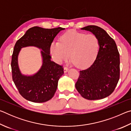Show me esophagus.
<instances>
[{
  "mask_svg": "<svg viewBox=\"0 0 131 131\" xmlns=\"http://www.w3.org/2000/svg\"><path fill=\"white\" fill-rule=\"evenodd\" d=\"M68 70H69V68H67V67H65L63 68V72H64V73H66V72H68Z\"/></svg>",
  "mask_w": 131,
  "mask_h": 131,
  "instance_id": "1",
  "label": "esophagus"
}]
</instances>
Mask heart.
Instances as JSON below:
<instances>
[{
	"label": "heart",
	"instance_id": "heart-1",
	"mask_svg": "<svg viewBox=\"0 0 131 131\" xmlns=\"http://www.w3.org/2000/svg\"><path fill=\"white\" fill-rule=\"evenodd\" d=\"M59 41H53L50 48L53 60L58 63L67 61L70 54L77 67L87 68L92 65L98 54L99 41L93 34L70 30L62 35Z\"/></svg>",
	"mask_w": 131,
	"mask_h": 131
}]
</instances>
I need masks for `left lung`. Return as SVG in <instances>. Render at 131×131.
Segmentation results:
<instances>
[{
  "instance_id": "obj_1",
  "label": "left lung",
  "mask_w": 131,
  "mask_h": 131,
  "mask_svg": "<svg viewBox=\"0 0 131 131\" xmlns=\"http://www.w3.org/2000/svg\"><path fill=\"white\" fill-rule=\"evenodd\" d=\"M81 29L90 31L97 37L99 50L92 65L80 71L75 87L85 99L105 98L114 91L119 79V54L116 42L99 26L89 25Z\"/></svg>"
}]
</instances>
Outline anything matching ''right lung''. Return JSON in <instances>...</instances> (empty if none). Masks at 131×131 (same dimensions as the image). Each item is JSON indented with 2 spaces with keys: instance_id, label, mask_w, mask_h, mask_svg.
<instances>
[{
  "instance_id": "right-lung-1",
  "label": "right lung",
  "mask_w": 131,
  "mask_h": 131,
  "mask_svg": "<svg viewBox=\"0 0 131 131\" xmlns=\"http://www.w3.org/2000/svg\"><path fill=\"white\" fill-rule=\"evenodd\" d=\"M65 28L45 29L34 26L15 43L12 55L13 80L21 96L29 101L43 103L50 100L56 92L58 82L63 74L62 66L51 61L50 48L55 36ZM34 46L42 50L43 63L39 70L31 76L21 73L17 57L22 48Z\"/></svg>"
}]
</instances>
